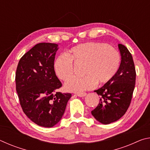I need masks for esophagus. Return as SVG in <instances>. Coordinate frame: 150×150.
<instances>
[{
    "mask_svg": "<svg viewBox=\"0 0 150 150\" xmlns=\"http://www.w3.org/2000/svg\"><path fill=\"white\" fill-rule=\"evenodd\" d=\"M77 95L79 97H84L86 95H87V93H77Z\"/></svg>",
    "mask_w": 150,
    "mask_h": 150,
    "instance_id": "1",
    "label": "esophagus"
}]
</instances>
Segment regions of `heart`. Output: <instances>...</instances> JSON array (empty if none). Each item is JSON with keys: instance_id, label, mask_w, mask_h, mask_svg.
<instances>
[{"instance_id": "1", "label": "heart", "mask_w": 150, "mask_h": 150, "mask_svg": "<svg viewBox=\"0 0 150 150\" xmlns=\"http://www.w3.org/2000/svg\"><path fill=\"white\" fill-rule=\"evenodd\" d=\"M69 57L60 55L54 63L55 73L65 81L73 74V64L83 65V77L71 78L65 83V88L70 92L80 93L89 90L95 84L108 83L117 73L120 65V55L110 45L98 42H87L72 47Z\"/></svg>"}]
</instances>
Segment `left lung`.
Returning a JSON list of instances; mask_svg holds the SVG:
<instances>
[{
    "label": "left lung",
    "mask_w": 150,
    "mask_h": 150,
    "mask_svg": "<svg viewBox=\"0 0 150 150\" xmlns=\"http://www.w3.org/2000/svg\"><path fill=\"white\" fill-rule=\"evenodd\" d=\"M121 62L112 79L95 92L100 96L98 106L91 111L103 124L114 122L122 116L130 106L136 83V69L132 54L122 44L118 45Z\"/></svg>",
    "instance_id": "8db88e82"
}]
</instances>
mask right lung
<instances>
[{
  "label": "right lung",
  "mask_w": 150,
  "mask_h": 150,
  "mask_svg": "<svg viewBox=\"0 0 150 150\" xmlns=\"http://www.w3.org/2000/svg\"><path fill=\"white\" fill-rule=\"evenodd\" d=\"M59 49L52 43H39L20 59L16 88L20 105L28 117L38 126L51 128L61 120L71 93L58 91L62 83L54 71Z\"/></svg>",
  "instance_id": "right-lung-1"
}]
</instances>
